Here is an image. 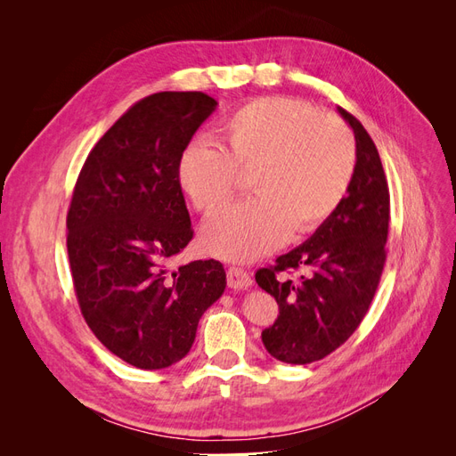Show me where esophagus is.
Segmentation results:
<instances>
[{
	"instance_id": "obj_1",
	"label": "esophagus",
	"mask_w": 456,
	"mask_h": 456,
	"mask_svg": "<svg viewBox=\"0 0 456 456\" xmlns=\"http://www.w3.org/2000/svg\"><path fill=\"white\" fill-rule=\"evenodd\" d=\"M251 285H253V278L249 272L236 266L228 268V287L233 289V291H243V289H249Z\"/></svg>"
}]
</instances>
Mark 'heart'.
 I'll return each instance as SVG.
<instances>
[{"label":"heart","instance_id":"1","mask_svg":"<svg viewBox=\"0 0 456 456\" xmlns=\"http://www.w3.org/2000/svg\"><path fill=\"white\" fill-rule=\"evenodd\" d=\"M251 173L255 198L228 207L203 226L205 249L226 260L268 255L295 233L333 215L355 173V141L346 123L287 96H262L232 112L218 146L194 141L178 156L176 178L201 213H215Z\"/></svg>","mask_w":456,"mask_h":456}]
</instances>
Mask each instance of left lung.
I'll return each mask as SVG.
<instances>
[{"label": "left lung", "instance_id": "left-lung-1", "mask_svg": "<svg viewBox=\"0 0 456 456\" xmlns=\"http://www.w3.org/2000/svg\"><path fill=\"white\" fill-rule=\"evenodd\" d=\"M355 136V173L338 209L275 266L260 268L258 287L280 306L262 342L275 360L306 365L323 360L360 327L380 281L390 224V191L379 150L365 127L338 108ZM287 269H302L297 281Z\"/></svg>", "mask_w": 456, "mask_h": 456}]
</instances>
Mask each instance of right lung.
<instances>
[{
	"label": "right lung",
	"instance_id": "right-lung-1",
	"mask_svg": "<svg viewBox=\"0 0 456 456\" xmlns=\"http://www.w3.org/2000/svg\"><path fill=\"white\" fill-rule=\"evenodd\" d=\"M216 104L200 91L146 96L94 144L74 188L66 247L79 308L94 337L133 367L181 362L226 289L218 260L165 266L194 238L178 156Z\"/></svg>",
	"mask_w": 456,
	"mask_h": 456
}]
</instances>
